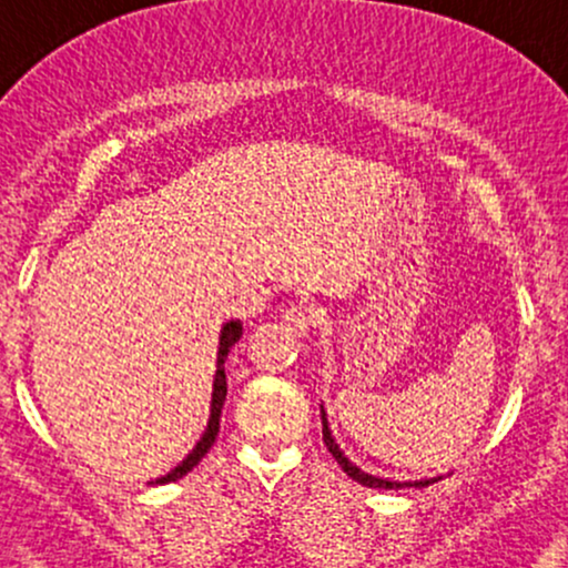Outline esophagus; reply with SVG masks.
Returning <instances> with one entry per match:
<instances>
[{
	"instance_id": "esophagus-1",
	"label": "esophagus",
	"mask_w": 568,
	"mask_h": 568,
	"mask_svg": "<svg viewBox=\"0 0 568 568\" xmlns=\"http://www.w3.org/2000/svg\"><path fill=\"white\" fill-rule=\"evenodd\" d=\"M283 321L293 331V334H302L304 336L306 331H310V325L315 323V306L304 304V302L291 304L288 310L283 312Z\"/></svg>"
}]
</instances>
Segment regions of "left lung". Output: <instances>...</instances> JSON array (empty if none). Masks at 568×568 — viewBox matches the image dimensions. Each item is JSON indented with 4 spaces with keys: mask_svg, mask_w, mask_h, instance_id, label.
Returning <instances> with one entry per match:
<instances>
[{
    "mask_svg": "<svg viewBox=\"0 0 568 568\" xmlns=\"http://www.w3.org/2000/svg\"><path fill=\"white\" fill-rule=\"evenodd\" d=\"M321 416H323V440H325V446H328V452L334 454V459L338 462V465H342V470L349 475L352 480H357V484H363V486H368V488H425V486H429V484H435V480L438 478H425V480H389V478H382V475H374V473H368V470H363V467H357L355 462L349 459L347 454L342 452V448H338V443H336V438L334 435H331V427H328V419H325V410H323V406H321Z\"/></svg>",
    "mask_w": 568,
    "mask_h": 568,
    "instance_id": "1",
    "label": "left lung"
}]
</instances>
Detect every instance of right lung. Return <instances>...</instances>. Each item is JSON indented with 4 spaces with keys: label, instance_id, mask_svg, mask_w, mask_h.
<instances>
[{
    "label": "right lung",
    "instance_id": "right-lung-1",
    "mask_svg": "<svg viewBox=\"0 0 568 568\" xmlns=\"http://www.w3.org/2000/svg\"><path fill=\"white\" fill-rule=\"evenodd\" d=\"M240 336H243V323L240 321H230L221 328V336H219V361H216V376H213V400H211V419H207V427L205 433H202V438L197 440V446L192 448V452L186 454V459L181 462L179 467H173L171 473L162 475V478L154 480V484H171V480H179L184 478V475L192 470V467L200 465L202 456L207 454V448L216 443V435H219V427H221V408H224V400H226V374H224V361L226 355H230V349L234 344L240 342Z\"/></svg>",
    "mask_w": 568,
    "mask_h": 568
}]
</instances>
